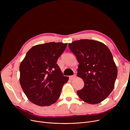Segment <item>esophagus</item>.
Instances as JSON below:
<instances>
[{
  "instance_id": "obj_1",
  "label": "esophagus",
  "mask_w": 130,
  "mask_h": 130,
  "mask_svg": "<svg viewBox=\"0 0 130 130\" xmlns=\"http://www.w3.org/2000/svg\"><path fill=\"white\" fill-rule=\"evenodd\" d=\"M76 77V74H74V75H71V76H69L70 79H71V80H73V79H74Z\"/></svg>"
}]
</instances>
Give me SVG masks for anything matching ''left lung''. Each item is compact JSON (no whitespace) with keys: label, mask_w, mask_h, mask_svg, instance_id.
Returning <instances> with one entry per match:
<instances>
[{"label":"left lung","mask_w":130,"mask_h":130,"mask_svg":"<svg viewBox=\"0 0 130 130\" xmlns=\"http://www.w3.org/2000/svg\"><path fill=\"white\" fill-rule=\"evenodd\" d=\"M69 47L79 63L77 75L84 83L78 96L90 104L101 103L114 89L117 75L110 50L102 42L88 39L73 41Z\"/></svg>","instance_id":"8db88e82"}]
</instances>
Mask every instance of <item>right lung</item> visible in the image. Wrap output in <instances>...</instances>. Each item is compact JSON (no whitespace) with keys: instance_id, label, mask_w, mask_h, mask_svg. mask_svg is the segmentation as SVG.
<instances>
[{"instance_id":"add662e5","label":"right lung","mask_w":130,"mask_h":130,"mask_svg":"<svg viewBox=\"0 0 130 130\" xmlns=\"http://www.w3.org/2000/svg\"><path fill=\"white\" fill-rule=\"evenodd\" d=\"M67 43L49 42L32 47L20 66V82L27 98L40 106L54 104L69 80L56 64Z\"/></svg>"}]
</instances>
